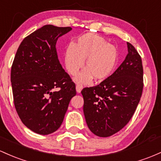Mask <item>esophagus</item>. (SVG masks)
<instances>
[{"instance_id": "34e87169", "label": "esophagus", "mask_w": 161, "mask_h": 161, "mask_svg": "<svg viewBox=\"0 0 161 161\" xmlns=\"http://www.w3.org/2000/svg\"><path fill=\"white\" fill-rule=\"evenodd\" d=\"M82 85H76V92L78 93H79V92H81V91H82Z\"/></svg>"}]
</instances>
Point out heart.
<instances>
[{
	"mask_svg": "<svg viewBox=\"0 0 161 161\" xmlns=\"http://www.w3.org/2000/svg\"><path fill=\"white\" fill-rule=\"evenodd\" d=\"M86 69L75 77L77 82L87 83L92 77L100 82L107 79L115 68L118 51L114 46L107 43L103 38L95 34H85L74 45L67 47L65 65L67 71L75 75L84 65Z\"/></svg>",
	"mask_w": 161,
	"mask_h": 161,
	"instance_id": "b5f03b06",
	"label": "heart"
}]
</instances>
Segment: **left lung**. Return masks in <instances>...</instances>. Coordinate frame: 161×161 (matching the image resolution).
<instances>
[{
  "label": "left lung",
  "mask_w": 161,
  "mask_h": 161,
  "mask_svg": "<svg viewBox=\"0 0 161 161\" xmlns=\"http://www.w3.org/2000/svg\"><path fill=\"white\" fill-rule=\"evenodd\" d=\"M128 53L115 72L98 86L82 90L83 112L95 135L107 137L121 130L133 116L142 95L141 57L130 43Z\"/></svg>",
  "instance_id": "1"
}]
</instances>
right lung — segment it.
<instances>
[{"label": "right lung", "instance_id": "right-lung-1", "mask_svg": "<svg viewBox=\"0 0 161 161\" xmlns=\"http://www.w3.org/2000/svg\"><path fill=\"white\" fill-rule=\"evenodd\" d=\"M71 30L42 26L21 42L12 64L16 111L24 125L39 135H49L61 126L70 100L76 95L75 85L62 67L56 48L58 38Z\"/></svg>", "mask_w": 161, "mask_h": 161}]
</instances>
